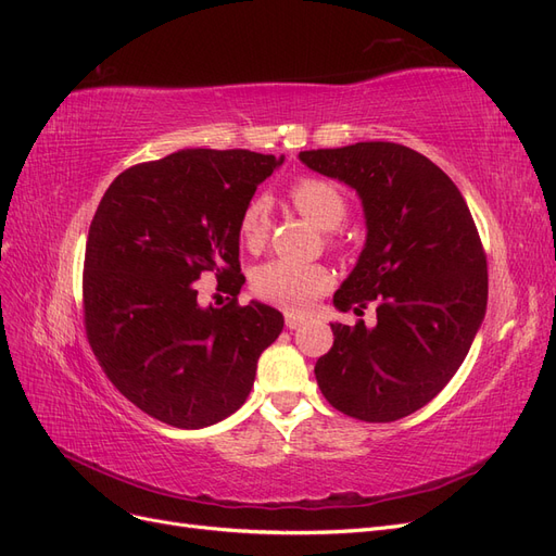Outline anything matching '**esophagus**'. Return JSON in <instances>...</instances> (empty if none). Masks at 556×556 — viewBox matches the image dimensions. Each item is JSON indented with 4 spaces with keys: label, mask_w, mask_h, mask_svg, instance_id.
Segmentation results:
<instances>
[{
    "label": "esophagus",
    "mask_w": 556,
    "mask_h": 556,
    "mask_svg": "<svg viewBox=\"0 0 556 556\" xmlns=\"http://www.w3.org/2000/svg\"><path fill=\"white\" fill-rule=\"evenodd\" d=\"M283 321H287V328H289V330H298L300 326L305 324V316L293 314V312H287V316H283Z\"/></svg>",
    "instance_id": "34e87169"
}]
</instances>
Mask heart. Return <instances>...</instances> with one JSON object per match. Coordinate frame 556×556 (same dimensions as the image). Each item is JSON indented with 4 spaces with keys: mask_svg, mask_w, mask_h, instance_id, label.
Returning <instances> with one entry per match:
<instances>
[{
    "mask_svg": "<svg viewBox=\"0 0 556 556\" xmlns=\"http://www.w3.org/2000/svg\"><path fill=\"white\" fill-rule=\"evenodd\" d=\"M289 198L295 210L316 228L338 230L346 218V198L338 184L321 177H300L291 184ZM269 232V202L251 198L240 216V237L249 249H258ZM332 287V275L324 265L267 261L253 269L251 289L269 305L289 312H307Z\"/></svg>",
    "mask_w": 556,
    "mask_h": 556,
    "instance_id": "1",
    "label": "heart"
}]
</instances>
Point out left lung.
<instances>
[{"mask_svg": "<svg viewBox=\"0 0 556 556\" xmlns=\"http://www.w3.org/2000/svg\"><path fill=\"white\" fill-rule=\"evenodd\" d=\"M309 169L352 186L368 237L332 303L377 326L330 324L314 366L326 401L361 421L424 407L462 366L486 312V253L462 190L426 155L393 141L300 151Z\"/></svg>", "mask_w": 556, "mask_h": 556, "instance_id": "left-lung-1", "label": "left lung"}]
</instances>
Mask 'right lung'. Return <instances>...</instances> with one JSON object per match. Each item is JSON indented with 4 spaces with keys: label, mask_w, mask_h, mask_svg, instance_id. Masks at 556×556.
<instances>
[{
    "label": "right lung",
    "mask_w": 556,
    "mask_h": 556,
    "mask_svg": "<svg viewBox=\"0 0 556 556\" xmlns=\"http://www.w3.org/2000/svg\"><path fill=\"white\" fill-rule=\"evenodd\" d=\"M281 163L186 149L132 165L106 188L86 242V336L109 382L149 417L204 428L244 405L283 316L237 303L240 216ZM204 271L227 281L228 306L197 303Z\"/></svg>",
    "instance_id": "add662e5"
}]
</instances>
